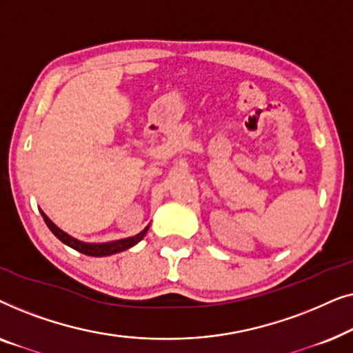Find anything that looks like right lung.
<instances>
[{"mask_svg":"<svg viewBox=\"0 0 353 353\" xmlns=\"http://www.w3.org/2000/svg\"><path fill=\"white\" fill-rule=\"evenodd\" d=\"M43 220H45V223L48 225V228L52 231V234L56 236L57 239L62 241V243L69 245V248L79 250V252L85 254V255H91V257H105V255H112V254H117V252H122V250H127L130 248H133L134 244H138L139 241L144 238V234L148 233L149 226H146L141 233H138L137 236H132V238H125V239H119V241H112V243H104V244H86V243H81V241H77L69 236L67 233H64L61 228H57V226L52 223V221L48 219V216L43 214Z\"/></svg>","mask_w":353,"mask_h":353,"instance_id":"obj_1","label":"right lung"}]
</instances>
